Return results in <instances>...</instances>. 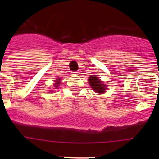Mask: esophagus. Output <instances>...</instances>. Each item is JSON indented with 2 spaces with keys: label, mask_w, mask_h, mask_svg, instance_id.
Instances as JSON below:
<instances>
[{
  "label": "esophagus",
  "mask_w": 159,
  "mask_h": 159,
  "mask_svg": "<svg viewBox=\"0 0 159 159\" xmlns=\"http://www.w3.org/2000/svg\"><path fill=\"white\" fill-rule=\"evenodd\" d=\"M73 74L72 75H79V72L78 71H74V72H72Z\"/></svg>",
  "instance_id": "1"
}]
</instances>
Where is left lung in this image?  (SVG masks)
Here are the masks:
<instances>
[{
    "label": "left lung",
    "mask_w": 159,
    "mask_h": 159,
    "mask_svg": "<svg viewBox=\"0 0 159 159\" xmlns=\"http://www.w3.org/2000/svg\"><path fill=\"white\" fill-rule=\"evenodd\" d=\"M88 81L91 85V88L92 90H94V92L96 93L102 94L106 92L107 90V85L102 82L99 79V77H97L96 75H92L88 78Z\"/></svg>",
    "instance_id": "8db88e82"
}]
</instances>
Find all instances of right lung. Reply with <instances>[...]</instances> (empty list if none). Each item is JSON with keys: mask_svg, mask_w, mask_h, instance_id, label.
<instances>
[{"mask_svg": "<svg viewBox=\"0 0 159 159\" xmlns=\"http://www.w3.org/2000/svg\"><path fill=\"white\" fill-rule=\"evenodd\" d=\"M59 84H60V78H57L56 80H55V88H59Z\"/></svg>", "mask_w": 159, "mask_h": 159, "instance_id": "obj_1", "label": "right lung"}]
</instances>
